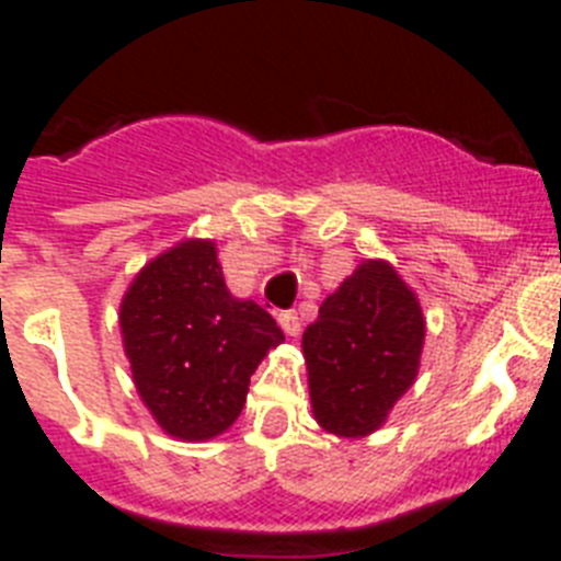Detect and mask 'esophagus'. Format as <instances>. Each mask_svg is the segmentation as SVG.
Returning a JSON list of instances; mask_svg holds the SVG:
<instances>
[{
  "label": "esophagus",
  "mask_w": 561,
  "mask_h": 561,
  "mask_svg": "<svg viewBox=\"0 0 561 561\" xmlns=\"http://www.w3.org/2000/svg\"><path fill=\"white\" fill-rule=\"evenodd\" d=\"M277 323H280L286 336L300 334V317H297L295 311H280V314H277Z\"/></svg>",
  "instance_id": "esophagus-1"
}]
</instances>
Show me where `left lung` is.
Listing matches in <instances>:
<instances>
[{"label": "left lung", "instance_id": "1", "mask_svg": "<svg viewBox=\"0 0 561 561\" xmlns=\"http://www.w3.org/2000/svg\"><path fill=\"white\" fill-rule=\"evenodd\" d=\"M427 320L393 264L365 257L304 334L314 421L336 438H365L413 388Z\"/></svg>", "mask_w": 561, "mask_h": 561}]
</instances>
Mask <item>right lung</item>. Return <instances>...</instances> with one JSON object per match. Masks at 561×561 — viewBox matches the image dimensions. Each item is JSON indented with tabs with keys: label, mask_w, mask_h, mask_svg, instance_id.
<instances>
[{
	"label": "right lung",
	"mask_w": 561,
	"mask_h": 561,
	"mask_svg": "<svg viewBox=\"0 0 561 561\" xmlns=\"http://www.w3.org/2000/svg\"><path fill=\"white\" fill-rule=\"evenodd\" d=\"M117 320L142 404L162 433L193 444L232 427L250 376L284 342L270 311L227 289L213 238H185L151 257Z\"/></svg>",
	"instance_id": "1"
}]
</instances>
